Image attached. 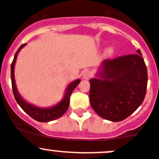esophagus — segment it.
I'll return each mask as SVG.
<instances>
[{"label":"esophagus","mask_w":159,"mask_h":159,"mask_svg":"<svg viewBox=\"0 0 159 159\" xmlns=\"http://www.w3.org/2000/svg\"><path fill=\"white\" fill-rule=\"evenodd\" d=\"M91 77V71L89 70H84L82 72V78L83 79L88 80Z\"/></svg>","instance_id":"1"}]
</instances>
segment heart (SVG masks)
Returning <instances> with one entry per match:
<instances>
[{"label": "heart", "instance_id": "1", "mask_svg": "<svg viewBox=\"0 0 159 159\" xmlns=\"http://www.w3.org/2000/svg\"><path fill=\"white\" fill-rule=\"evenodd\" d=\"M113 53H114V48H113V47L110 46V47L107 48L106 51H105V55H106L107 56H111V55H113Z\"/></svg>", "mask_w": 159, "mask_h": 159}]
</instances>
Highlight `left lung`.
<instances>
[{
  "mask_svg": "<svg viewBox=\"0 0 159 159\" xmlns=\"http://www.w3.org/2000/svg\"><path fill=\"white\" fill-rule=\"evenodd\" d=\"M102 62L89 80V100L97 115L111 121L128 118L141 105L148 85V70L140 49Z\"/></svg>",
  "mask_w": 159,
  "mask_h": 159,
  "instance_id": "obj_1",
  "label": "left lung"
}]
</instances>
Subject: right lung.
I'll return each instance as SVG.
<instances>
[{
  "mask_svg": "<svg viewBox=\"0 0 159 159\" xmlns=\"http://www.w3.org/2000/svg\"><path fill=\"white\" fill-rule=\"evenodd\" d=\"M25 45H26V44H23L19 47V48L18 49V51L16 52V55H15L14 59H13V61L11 65V86H12V91L15 96V99H16L18 104L21 107L22 109H23L29 116H30L31 118H34V119L36 120V121H41V122H48V121L57 119V118L63 116L65 114V112L67 111L70 105V97L71 93H72L73 90L75 89L77 87V85L79 84L81 80H75V81H72V82L68 85L67 88H66V93H65L63 99L61 101L59 102V103H57L56 106L52 107L41 108L27 103V102L25 101L23 98L20 96V95H19V92H18L17 90V88H16L14 76L15 63H16L18 53H19V52L20 51Z\"/></svg>",
  "mask_w": 159,
  "mask_h": 159,
  "instance_id": "add662e5",
  "label": "right lung"
}]
</instances>
